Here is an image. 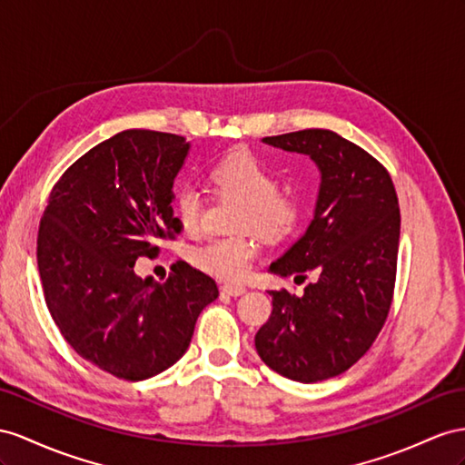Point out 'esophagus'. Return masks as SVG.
Here are the masks:
<instances>
[{
    "instance_id": "obj_1",
    "label": "esophagus",
    "mask_w": 465,
    "mask_h": 465,
    "mask_svg": "<svg viewBox=\"0 0 465 465\" xmlns=\"http://www.w3.org/2000/svg\"><path fill=\"white\" fill-rule=\"evenodd\" d=\"M222 292L223 294H230V296H242V294L247 292V289L243 287V284H232V282H228V284H223V287H222Z\"/></svg>"
}]
</instances>
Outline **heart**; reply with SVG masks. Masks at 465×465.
I'll use <instances>...</instances> for the list:
<instances>
[{"label": "heart", "mask_w": 465, "mask_h": 465, "mask_svg": "<svg viewBox=\"0 0 465 465\" xmlns=\"http://www.w3.org/2000/svg\"><path fill=\"white\" fill-rule=\"evenodd\" d=\"M210 181L222 196L240 200L233 230H252L267 242H281L291 235L299 223L301 206L289 193H281L279 178L269 166L249 151H235L223 157L210 171ZM176 213L186 232H194L200 223V188L186 183L176 193ZM255 257V243L249 235H230L210 240L193 252V263L208 275L223 281L243 279Z\"/></svg>", "instance_id": "obj_1"}]
</instances>
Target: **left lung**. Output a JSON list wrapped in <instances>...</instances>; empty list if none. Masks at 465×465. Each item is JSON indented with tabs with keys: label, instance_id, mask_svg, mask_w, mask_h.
I'll return each instance as SVG.
<instances>
[{
	"label": "left lung",
	"instance_id": "1",
	"mask_svg": "<svg viewBox=\"0 0 465 465\" xmlns=\"http://www.w3.org/2000/svg\"><path fill=\"white\" fill-rule=\"evenodd\" d=\"M267 145L302 153L320 171L314 218L269 271L281 277L316 272L304 294L269 291L272 312L255 348L279 375L316 383L365 355L392 302L401 235L399 198L387 169L330 129L265 137Z\"/></svg>",
	"mask_w": 465,
	"mask_h": 465
}]
</instances>
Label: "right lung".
I'll list each match as a JSON object with an SVG mask.
<instances>
[{
	"mask_svg": "<svg viewBox=\"0 0 465 465\" xmlns=\"http://www.w3.org/2000/svg\"><path fill=\"white\" fill-rule=\"evenodd\" d=\"M188 149L174 134L122 131L68 166L41 218L37 263L54 324L80 357L125 381L181 360L220 294L188 263L164 282L134 269L183 230L171 202Z\"/></svg>",
	"mask_w": 465,
	"mask_h": 465,
	"instance_id": "right-lung-1",
	"label": "right lung"
}]
</instances>
